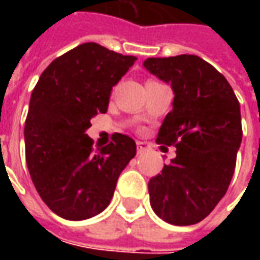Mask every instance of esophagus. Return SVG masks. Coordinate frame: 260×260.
<instances>
[{
    "label": "esophagus",
    "mask_w": 260,
    "mask_h": 260,
    "mask_svg": "<svg viewBox=\"0 0 260 260\" xmlns=\"http://www.w3.org/2000/svg\"><path fill=\"white\" fill-rule=\"evenodd\" d=\"M147 150V143L146 142H137V153L142 155Z\"/></svg>",
    "instance_id": "esophagus-1"
}]
</instances>
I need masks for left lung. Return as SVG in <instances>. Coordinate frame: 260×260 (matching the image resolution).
I'll use <instances>...</instances> for the list:
<instances>
[{"label":"left lung","instance_id":"obj_1","mask_svg":"<svg viewBox=\"0 0 260 260\" xmlns=\"http://www.w3.org/2000/svg\"><path fill=\"white\" fill-rule=\"evenodd\" d=\"M143 66L175 94L156 142L174 145L176 157L149 181L150 205L169 224L200 223L235 174L243 135L240 104L224 76L200 56L149 57Z\"/></svg>","mask_w":260,"mask_h":260}]
</instances>
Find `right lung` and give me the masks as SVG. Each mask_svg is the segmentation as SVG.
I'll list each match as a JSON object with an SVG mask.
<instances>
[{
    "mask_svg": "<svg viewBox=\"0 0 260 260\" xmlns=\"http://www.w3.org/2000/svg\"><path fill=\"white\" fill-rule=\"evenodd\" d=\"M136 60L84 43L47 66L31 92L25 162L39 195L62 218L79 221L104 211L118 176L136 156L128 136L117 133L94 152L85 135L91 118L107 113L113 86Z\"/></svg>",
    "mask_w": 260,
    "mask_h": 260,
    "instance_id": "1",
    "label": "right lung"
}]
</instances>
